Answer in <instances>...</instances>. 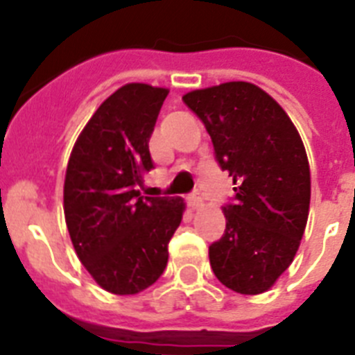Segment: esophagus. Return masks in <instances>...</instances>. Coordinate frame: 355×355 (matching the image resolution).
I'll return each mask as SVG.
<instances>
[{
	"label": "esophagus",
	"mask_w": 355,
	"mask_h": 355,
	"mask_svg": "<svg viewBox=\"0 0 355 355\" xmlns=\"http://www.w3.org/2000/svg\"><path fill=\"white\" fill-rule=\"evenodd\" d=\"M187 203H189L191 209H200V207L203 205V198H201L198 193H194L187 198Z\"/></svg>",
	"instance_id": "34e87169"
}]
</instances>
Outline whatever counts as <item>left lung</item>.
Segmentation results:
<instances>
[{
	"label": "left lung",
	"mask_w": 355,
	"mask_h": 355,
	"mask_svg": "<svg viewBox=\"0 0 355 355\" xmlns=\"http://www.w3.org/2000/svg\"><path fill=\"white\" fill-rule=\"evenodd\" d=\"M210 134L216 161L233 177L226 230L209 248L223 285L263 293L293 261L311 196L308 155L285 110L257 85L223 83L182 97Z\"/></svg>",
	"instance_id": "8db88e82"
}]
</instances>
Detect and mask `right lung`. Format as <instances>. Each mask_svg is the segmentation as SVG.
<instances>
[{
  "instance_id": "1",
  "label": "right lung",
  "mask_w": 355,
  "mask_h": 355,
  "mask_svg": "<svg viewBox=\"0 0 355 355\" xmlns=\"http://www.w3.org/2000/svg\"><path fill=\"white\" fill-rule=\"evenodd\" d=\"M168 90L129 83L102 102L79 134L63 185L78 258L97 285L134 295L154 285L182 221V198L141 196L154 168L148 141Z\"/></svg>"
}]
</instances>
